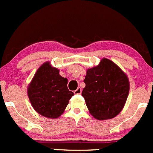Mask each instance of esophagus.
Segmentation results:
<instances>
[{"label": "esophagus", "instance_id": "obj_1", "mask_svg": "<svg viewBox=\"0 0 153 153\" xmlns=\"http://www.w3.org/2000/svg\"><path fill=\"white\" fill-rule=\"evenodd\" d=\"M74 94H80L82 93V88L80 87H79L76 90V91H74Z\"/></svg>", "mask_w": 153, "mask_h": 153}]
</instances>
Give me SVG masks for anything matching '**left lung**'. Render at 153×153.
<instances>
[{
	"instance_id": "left-lung-1",
	"label": "left lung",
	"mask_w": 153,
	"mask_h": 153,
	"mask_svg": "<svg viewBox=\"0 0 153 153\" xmlns=\"http://www.w3.org/2000/svg\"><path fill=\"white\" fill-rule=\"evenodd\" d=\"M84 97L90 113L99 120L113 119L123 109L130 91L128 77L116 64L103 58L87 70Z\"/></svg>"
}]
</instances>
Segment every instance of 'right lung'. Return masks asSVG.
Returning <instances> with one entry per match:
<instances>
[{"label": "right lung", "mask_w": 153, "mask_h": 153, "mask_svg": "<svg viewBox=\"0 0 153 153\" xmlns=\"http://www.w3.org/2000/svg\"><path fill=\"white\" fill-rule=\"evenodd\" d=\"M67 84L68 79L59 75L57 68L49 62L42 64L28 86V96L33 108L45 117H59L74 96Z\"/></svg>", "instance_id": "1"}]
</instances>
